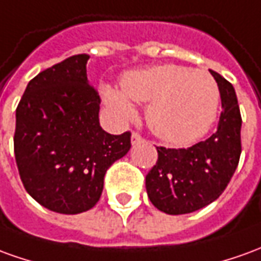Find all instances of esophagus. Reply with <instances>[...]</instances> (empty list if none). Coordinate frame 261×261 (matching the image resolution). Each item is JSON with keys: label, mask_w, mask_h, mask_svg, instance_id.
<instances>
[{"label": "esophagus", "mask_w": 261, "mask_h": 261, "mask_svg": "<svg viewBox=\"0 0 261 261\" xmlns=\"http://www.w3.org/2000/svg\"><path fill=\"white\" fill-rule=\"evenodd\" d=\"M141 141H143V138H141L140 134H137V133H133V134H131V144H133V145L141 143Z\"/></svg>", "instance_id": "34e87169"}]
</instances>
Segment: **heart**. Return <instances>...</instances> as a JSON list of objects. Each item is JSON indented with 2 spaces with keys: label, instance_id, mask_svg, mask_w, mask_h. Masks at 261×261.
Here are the masks:
<instances>
[{
  "label": "heart",
  "instance_id": "b5f03b06",
  "mask_svg": "<svg viewBox=\"0 0 261 261\" xmlns=\"http://www.w3.org/2000/svg\"><path fill=\"white\" fill-rule=\"evenodd\" d=\"M101 97L118 121L136 116V103H148L145 118L156 137L175 145L198 140L215 121L219 92L211 74L181 65H158L121 76V90L105 85Z\"/></svg>",
  "mask_w": 261,
  "mask_h": 261
}]
</instances>
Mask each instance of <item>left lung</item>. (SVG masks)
Masks as SVG:
<instances>
[{"mask_svg": "<svg viewBox=\"0 0 261 261\" xmlns=\"http://www.w3.org/2000/svg\"><path fill=\"white\" fill-rule=\"evenodd\" d=\"M222 100L215 134L189 148L156 147L158 161L145 176L149 200L161 212L184 215L219 198L238 168L242 117L233 86L211 70Z\"/></svg>", "mask_w": 261, "mask_h": 261, "instance_id": "1", "label": "left lung"}]
</instances>
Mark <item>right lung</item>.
Wrapping results in <instances>:
<instances>
[{
  "label": "right lung",
  "instance_id": "add662e5",
  "mask_svg": "<svg viewBox=\"0 0 261 261\" xmlns=\"http://www.w3.org/2000/svg\"><path fill=\"white\" fill-rule=\"evenodd\" d=\"M89 58L74 55L41 72L16 107L14 151L21 181L38 203L63 215L92 209L106 171L131 148L128 131L113 136L100 127Z\"/></svg>",
  "mask_w": 261,
  "mask_h": 261
}]
</instances>
